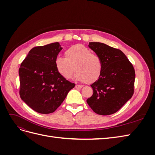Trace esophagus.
Returning a JSON list of instances; mask_svg holds the SVG:
<instances>
[{
    "label": "esophagus",
    "mask_w": 155,
    "mask_h": 155,
    "mask_svg": "<svg viewBox=\"0 0 155 155\" xmlns=\"http://www.w3.org/2000/svg\"><path fill=\"white\" fill-rule=\"evenodd\" d=\"M83 87V85H76V88L77 89H79V88H81Z\"/></svg>",
    "instance_id": "obj_1"
}]
</instances>
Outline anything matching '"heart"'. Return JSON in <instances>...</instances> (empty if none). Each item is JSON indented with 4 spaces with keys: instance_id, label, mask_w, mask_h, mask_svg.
I'll return each mask as SVG.
<instances>
[{
    "instance_id": "obj_1",
    "label": "heart",
    "mask_w": 155,
    "mask_h": 155,
    "mask_svg": "<svg viewBox=\"0 0 155 155\" xmlns=\"http://www.w3.org/2000/svg\"><path fill=\"white\" fill-rule=\"evenodd\" d=\"M66 58L58 56L55 67L65 79H70L75 70V79L79 81L92 83L100 77L103 64L101 58L81 45H74L65 51Z\"/></svg>"
}]
</instances>
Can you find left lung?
Segmentation results:
<instances>
[{
	"mask_svg": "<svg viewBox=\"0 0 155 155\" xmlns=\"http://www.w3.org/2000/svg\"><path fill=\"white\" fill-rule=\"evenodd\" d=\"M88 47L101 58L103 68L100 77L91 85L93 94L87 102L97 114H112L133 95L134 67L120 50L97 42L89 43Z\"/></svg>",
	"mask_w": 155,
	"mask_h": 155,
	"instance_id": "1",
	"label": "left lung"
}]
</instances>
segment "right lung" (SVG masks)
<instances>
[{
	"label": "right lung",
	"instance_id": "right-lung-1",
	"mask_svg": "<svg viewBox=\"0 0 155 155\" xmlns=\"http://www.w3.org/2000/svg\"><path fill=\"white\" fill-rule=\"evenodd\" d=\"M62 49L59 43L33 48L18 70L21 99L39 113H52L75 87L55 67Z\"/></svg>",
	"mask_w": 155,
	"mask_h": 155
}]
</instances>
